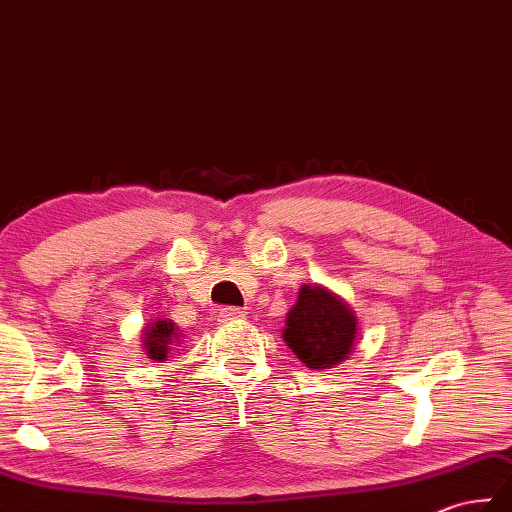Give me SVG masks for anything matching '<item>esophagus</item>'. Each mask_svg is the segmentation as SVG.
I'll list each match as a JSON object with an SVG mask.
<instances>
[{"label": "esophagus", "mask_w": 512, "mask_h": 512, "mask_svg": "<svg viewBox=\"0 0 512 512\" xmlns=\"http://www.w3.org/2000/svg\"><path fill=\"white\" fill-rule=\"evenodd\" d=\"M217 317H219L221 324H232V322H236V320H243L245 311H243V309H221Z\"/></svg>", "instance_id": "1"}]
</instances>
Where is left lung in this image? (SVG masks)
<instances>
[{
    "label": "left lung",
    "instance_id": "8db88e82",
    "mask_svg": "<svg viewBox=\"0 0 512 512\" xmlns=\"http://www.w3.org/2000/svg\"><path fill=\"white\" fill-rule=\"evenodd\" d=\"M282 339L306 368H335L355 348L357 315L335 291L311 282L287 313Z\"/></svg>",
    "mask_w": 512,
    "mask_h": 512
}]
</instances>
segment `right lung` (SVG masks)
Listing matches in <instances>:
<instances>
[{
	"mask_svg": "<svg viewBox=\"0 0 512 512\" xmlns=\"http://www.w3.org/2000/svg\"><path fill=\"white\" fill-rule=\"evenodd\" d=\"M181 337H184V333L179 331V326H175L173 320H168V317H155V320L142 328V352L146 359L164 363L168 361L173 346L181 344Z\"/></svg>",
	"mask_w": 512,
	"mask_h": 512,
	"instance_id": "1",
	"label": "right lung"
}]
</instances>
